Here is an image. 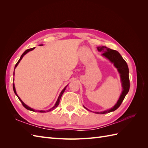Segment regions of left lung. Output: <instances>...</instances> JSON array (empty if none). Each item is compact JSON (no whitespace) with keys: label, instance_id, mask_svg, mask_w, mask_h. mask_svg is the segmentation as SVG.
<instances>
[{"label":"left lung","instance_id":"left-lung-1","mask_svg":"<svg viewBox=\"0 0 148 148\" xmlns=\"http://www.w3.org/2000/svg\"><path fill=\"white\" fill-rule=\"evenodd\" d=\"M97 50L102 52V56L107 58L111 62H112L114 64V66L117 69L119 72L120 74V78L122 80V86H123V91L122 92L119 101H117V104H116L114 107L111 108L110 109L105 110L104 112H96L95 113L97 114H107L115 110L118 109L120 106L123 102L125 96L129 91L130 89V79H129V70L128 67L127 65V62L123 59L122 57L121 56L120 53L115 50H112V49L107 48L106 46H102L97 47ZM85 109L86 107H84ZM88 110V109H86Z\"/></svg>","mask_w":148,"mask_h":148}]
</instances>
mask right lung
Masks as SVG:
<instances>
[{"label":"right lung","instance_id":"obj_1","mask_svg":"<svg viewBox=\"0 0 148 148\" xmlns=\"http://www.w3.org/2000/svg\"><path fill=\"white\" fill-rule=\"evenodd\" d=\"M41 46H42V44ZM34 49V47H33V48H31V49H27V50H26L24 52H23V54L21 55V57L20 58V59H19V60L17 62V63L16 64V65H15V69L16 68V67L17 66V65H18V64H19V62H20V60L22 59V58H23V57L26 54V53H27L28 52H29V51H32V50H33V49ZM13 75H14V72H13ZM66 87H65L63 90L62 91V92H60V95H59V97H58V99H57V102H56V104H55V106H53L52 109H49V110H46V111H44V110H38V112H49V111H51V110H53L54 109H56V107L59 106V102H60V98H61V97H62V95H63V93L64 92V91H65V89H66ZM13 91H14V92H15V95L17 96V97H18V98L19 99V100L21 101V104H22V105L23 106V107H25V108L26 109H28V110H31V111H34V109H31V108H30L29 107H28V106H26L25 103L22 101L21 100V99L18 96V95H17V94H16V90H15V85H14V84H13Z\"/></svg>","mask_w":148,"mask_h":148}]
</instances>
